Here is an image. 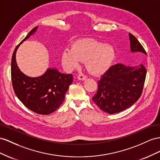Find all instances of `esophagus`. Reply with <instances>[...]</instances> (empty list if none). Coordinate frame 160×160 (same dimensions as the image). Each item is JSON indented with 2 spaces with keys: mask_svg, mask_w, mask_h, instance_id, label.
Listing matches in <instances>:
<instances>
[{
  "mask_svg": "<svg viewBox=\"0 0 160 160\" xmlns=\"http://www.w3.org/2000/svg\"><path fill=\"white\" fill-rule=\"evenodd\" d=\"M87 78V76L82 74H80L78 76V79L80 80H84Z\"/></svg>",
  "mask_w": 160,
  "mask_h": 160,
  "instance_id": "esophagus-1",
  "label": "esophagus"
}]
</instances>
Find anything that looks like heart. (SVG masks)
Returning <instances> with one entry per match:
<instances>
[{
  "mask_svg": "<svg viewBox=\"0 0 160 160\" xmlns=\"http://www.w3.org/2000/svg\"><path fill=\"white\" fill-rule=\"evenodd\" d=\"M115 54L112 45L84 38L76 41L72 48H67L63 50L62 62L66 69L72 70L79 66L81 60H86L88 69L95 74H99L111 66Z\"/></svg>",
  "mask_w": 160,
  "mask_h": 160,
  "instance_id": "obj_1",
  "label": "heart"
}]
</instances>
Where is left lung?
<instances>
[{"label":"left lung","mask_w":160,"mask_h":160,"mask_svg":"<svg viewBox=\"0 0 160 160\" xmlns=\"http://www.w3.org/2000/svg\"><path fill=\"white\" fill-rule=\"evenodd\" d=\"M129 37L131 52L146 55L135 36L129 33ZM146 73L143 64L131 67L117 63L111 66L98 81L97 93L92 97L93 101L102 111L109 114L125 110L141 97Z\"/></svg>","instance_id":"1"}]
</instances>
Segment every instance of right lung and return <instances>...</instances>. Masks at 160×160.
Here are the masks:
<instances>
[{"instance_id": "add662e5", "label": "right lung", "mask_w": 160, "mask_h": 160, "mask_svg": "<svg viewBox=\"0 0 160 160\" xmlns=\"http://www.w3.org/2000/svg\"><path fill=\"white\" fill-rule=\"evenodd\" d=\"M38 29V26L32 29L13 52L11 78L16 96L27 108L40 115H49L56 111L64 100L66 93L73 82V76L61 73L56 67L48 68L43 74L38 77L28 76L20 70L16 61L17 49Z\"/></svg>"}]
</instances>
